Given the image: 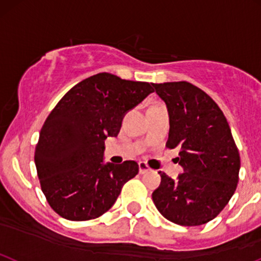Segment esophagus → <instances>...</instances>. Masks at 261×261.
Instances as JSON below:
<instances>
[{
    "mask_svg": "<svg viewBox=\"0 0 261 261\" xmlns=\"http://www.w3.org/2000/svg\"><path fill=\"white\" fill-rule=\"evenodd\" d=\"M150 170H151V169H150L149 165H147L146 163H144V161H140V163H139L140 174H146V172H149Z\"/></svg>",
    "mask_w": 261,
    "mask_h": 261,
    "instance_id": "1",
    "label": "esophagus"
}]
</instances>
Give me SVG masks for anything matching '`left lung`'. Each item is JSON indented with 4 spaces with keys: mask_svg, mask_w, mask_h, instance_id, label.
Wrapping results in <instances>:
<instances>
[{
    "mask_svg": "<svg viewBox=\"0 0 261 261\" xmlns=\"http://www.w3.org/2000/svg\"><path fill=\"white\" fill-rule=\"evenodd\" d=\"M170 114L166 147H179L184 174L174 181L160 171L155 206L171 223L197 226L226 206L239 181L240 155L226 117L206 92L188 81L152 84Z\"/></svg>",
    "mask_w": 261,
    "mask_h": 261,
    "instance_id": "1",
    "label": "left lung"
}]
</instances>
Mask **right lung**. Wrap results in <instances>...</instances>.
<instances>
[{
  "label": "right lung",
  "mask_w": 261,
  "mask_h": 261,
  "mask_svg": "<svg viewBox=\"0 0 261 261\" xmlns=\"http://www.w3.org/2000/svg\"><path fill=\"white\" fill-rule=\"evenodd\" d=\"M153 92L149 82L101 72L65 94L41 127L35 164L55 213L72 221L96 219L139 172L136 161L102 164L103 141L117 136L123 114Z\"/></svg>",
  "instance_id": "1"
}]
</instances>
